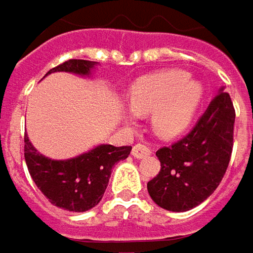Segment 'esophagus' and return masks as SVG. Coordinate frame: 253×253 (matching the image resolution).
<instances>
[{
    "instance_id": "obj_1",
    "label": "esophagus",
    "mask_w": 253,
    "mask_h": 253,
    "mask_svg": "<svg viewBox=\"0 0 253 253\" xmlns=\"http://www.w3.org/2000/svg\"><path fill=\"white\" fill-rule=\"evenodd\" d=\"M150 154H151V150L142 144H136L132 148V157L134 158H144V157H148Z\"/></svg>"
}]
</instances>
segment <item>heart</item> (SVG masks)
<instances>
[{"instance_id":"b5f03b06","label":"heart","mask_w":253,"mask_h":253,"mask_svg":"<svg viewBox=\"0 0 253 253\" xmlns=\"http://www.w3.org/2000/svg\"><path fill=\"white\" fill-rule=\"evenodd\" d=\"M203 96V84L189 79L183 70L154 73L134 83L129 92L131 109H124V118L132 122L135 115L153 112V124L160 134L177 135L189 128Z\"/></svg>"}]
</instances>
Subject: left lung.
Returning <instances> with one entry per match:
<instances>
[{
  "mask_svg": "<svg viewBox=\"0 0 253 253\" xmlns=\"http://www.w3.org/2000/svg\"><path fill=\"white\" fill-rule=\"evenodd\" d=\"M233 125V103L222 86L189 135L155 153L161 170L147 184L154 203L170 211H187L203 203L229 166Z\"/></svg>",
  "mask_w": 253,
  "mask_h": 253,
  "instance_id": "1",
  "label": "left lung"
}]
</instances>
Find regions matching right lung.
I'll list each match as a JSON object with an SVG mask.
<instances>
[{"label":"right lung","mask_w":253,"mask_h":253,"mask_svg":"<svg viewBox=\"0 0 253 253\" xmlns=\"http://www.w3.org/2000/svg\"><path fill=\"white\" fill-rule=\"evenodd\" d=\"M98 64L90 60H67L47 72L45 76L66 72L82 78H92ZM131 150L132 147L99 144L73 158L53 160L39 153L27 134L24 135V157L36 186L51 205L79 213L95 208L102 200L114 166L125 160Z\"/></svg>","instance_id":"add662e5"}]
</instances>
